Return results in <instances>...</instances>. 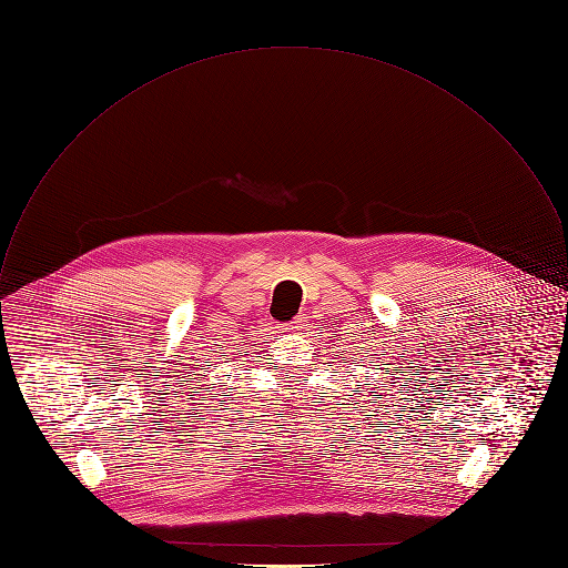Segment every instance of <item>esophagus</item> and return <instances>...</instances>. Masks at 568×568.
Returning a JSON list of instances; mask_svg holds the SVG:
<instances>
[{
  "mask_svg": "<svg viewBox=\"0 0 568 568\" xmlns=\"http://www.w3.org/2000/svg\"><path fill=\"white\" fill-rule=\"evenodd\" d=\"M304 326V317L302 315H297L295 320H291L288 324H286V328H291V331H300Z\"/></svg>",
  "mask_w": 568,
  "mask_h": 568,
  "instance_id": "esophagus-1",
  "label": "esophagus"
}]
</instances>
